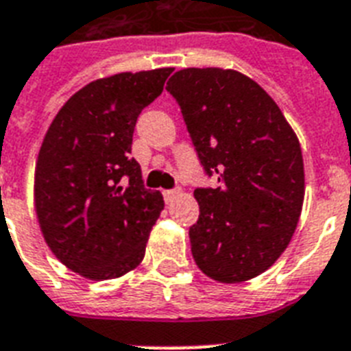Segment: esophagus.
Here are the masks:
<instances>
[{
    "label": "esophagus",
    "instance_id": "1",
    "mask_svg": "<svg viewBox=\"0 0 351 351\" xmlns=\"http://www.w3.org/2000/svg\"><path fill=\"white\" fill-rule=\"evenodd\" d=\"M176 195H180V189H178V187H176V189H166L164 191V200L171 202Z\"/></svg>",
    "mask_w": 351,
    "mask_h": 351
}]
</instances>
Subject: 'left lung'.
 Here are the masks:
<instances>
[{"label":"left lung","instance_id":"obj_1","mask_svg":"<svg viewBox=\"0 0 351 351\" xmlns=\"http://www.w3.org/2000/svg\"><path fill=\"white\" fill-rule=\"evenodd\" d=\"M205 175L200 216L189 229L198 269L220 283H241L283 254L304 198L295 133L272 97L250 77L221 68H185L167 81Z\"/></svg>","mask_w":351,"mask_h":351}]
</instances>
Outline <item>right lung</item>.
Segmentation results:
<instances>
[{
    "label": "right lung",
    "mask_w": 351,
    "mask_h": 351,
    "mask_svg": "<svg viewBox=\"0 0 351 351\" xmlns=\"http://www.w3.org/2000/svg\"><path fill=\"white\" fill-rule=\"evenodd\" d=\"M173 68L117 73L73 93L48 128L36 164L39 227L57 259L90 279L126 274L146 254L164 209L131 158L142 110Z\"/></svg>",
    "instance_id": "1"
}]
</instances>
